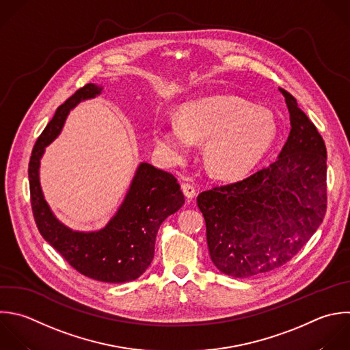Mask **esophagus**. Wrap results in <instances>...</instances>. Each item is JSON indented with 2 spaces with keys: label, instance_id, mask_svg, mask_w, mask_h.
I'll return each instance as SVG.
<instances>
[{
  "label": "esophagus",
  "instance_id": "obj_1",
  "mask_svg": "<svg viewBox=\"0 0 350 350\" xmlns=\"http://www.w3.org/2000/svg\"><path fill=\"white\" fill-rule=\"evenodd\" d=\"M182 191L186 196V198H189V200L194 198V196H196V189L190 183H182Z\"/></svg>",
  "mask_w": 350,
  "mask_h": 350
}]
</instances>
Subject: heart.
<instances>
[{"label": "heart", "instance_id": "heart-1", "mask_svg": "<svg viewBox=\"0 0 350 350\" xmlns=\"http://www.w3.org/2000/svg\"><path fill=\"white\" fill-rule=\"evenodd\" d=\"M273 113L235 96H213L180 107L179 120H160L153 137L170 164L186 160L194 142H204V164L219 179L241 178L253 170L275 142Z\"/></svg>", "mask_w": 350, "mask_h": 350}]
</instances>
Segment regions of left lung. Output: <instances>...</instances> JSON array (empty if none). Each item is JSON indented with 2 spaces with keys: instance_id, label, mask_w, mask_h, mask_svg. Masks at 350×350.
<instances>
[{
  "instance_id": "left-lung-1",
  "label": "left lung",
  "mask_w": 350,
  "mask_h": 350,
  "mask_svg": "<svg viewBox=\"0 0 350 350\" xmlns=\"http://www.w3.org/2000/svg\"><path fill=\"white\" fill-rule=\"evenodd\" d=\"M290 134L278 160L249 178L202 191L209 256L219 271L250 278L291 260L323 221L327 152L314 124L283 89Z\"/></svg>"
}]
</instances>
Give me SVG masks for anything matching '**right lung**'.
Wrapping results in <instances>:
<instances>
[{
	"label": "right lung",
	"instance_id": "1",
	"mask_svg": "<svg viewBox=\"0 0 350 350\" xmlns=\"http://www.w3.org/2000/svg\"><path fill=\"white\" fill-rule=\"evenodd\" d=\"M103 86L88 83L60 105L33 149L29 164L31 206L41 235L77 271L92 279L124 283L139 278L154 256L161 223L185 204L175 176L141 163L116 213L97 231H75L62 223L48 205L40 180L41 159L62 133L68 113L82 101L96 98Z\"/></svg>",
	"mask_w": 350,
	"mask_h": 350
}]
</instances>
